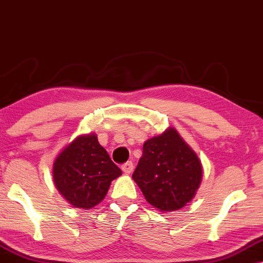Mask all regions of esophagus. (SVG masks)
I'll return each mask as SVG.
<instances>
[{
	"label": "esophagus",
	"instance_id": "1",
	"mask_svg": "<svg viewBox=\"0 0 263 263\" xmlns=\"http://www.w3.org/2000/svg\"><path fill=\"white\" fill-rule=\"evenodd\" d=\"M133 168H135V165H133V162L128 161L126 163H124L121 165V169H123V172L125 174H131L133 172Z\"/></svg>",
	"mask_w": 263,
	"mask_h": 263
}]
</instances>
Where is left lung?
<instances>
[{
	"mask_svg": "<svg viewBox=\"0 0 263 263\" xmlns=\"http://www.w3.org/2000/svg\"><path fill=\"white\" fill-rule=\"evenodd\" d=\"M149 204L162 212L176 211L193 199L202 169L194 151L174 128L146 140L132 174Z\"/></svg>",
	"mask_w": 263,
	"mask_h": 263,
	"instance_id": "8db88e82",
	"label": "left lung"
}]
</instances>
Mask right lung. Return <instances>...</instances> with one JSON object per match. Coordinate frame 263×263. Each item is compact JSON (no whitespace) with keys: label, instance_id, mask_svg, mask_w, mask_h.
<instances>
[{"label":"right lung","instance_id":"add662e5","mask_svg":"<svg viewBox=\"0 0 263 263\" xmlns=\"http://www.w3.org/2000/svg\"><path fill=\"white\" fill-rule=\"evenodd\" d=\"M121 170L100 145L95 135L81 136L59 154L53 164L57 190L70 204L80 209L98 205Z\"/></svg>","mask_w":263,"mask_h":263}]
</instances>
